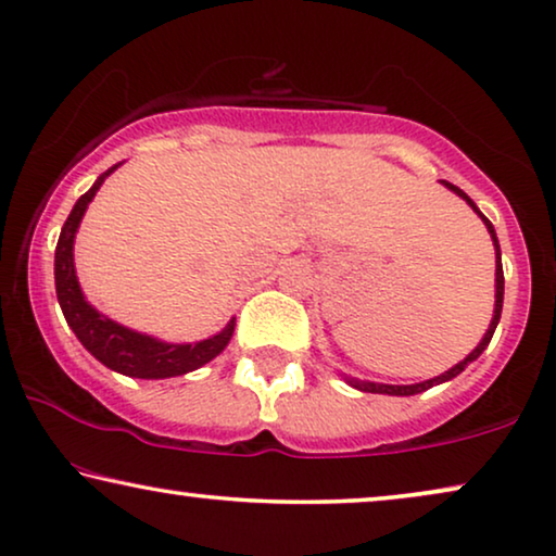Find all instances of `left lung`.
<instances>
[{"label":"left lung","instance_id":"1","mask_svg":"<svg viewBox=\"0 0 556 556\" xmlns=\"http://www.w3.org/2000/svg\"><path fill=\"white\" fill-rule=\"evenodd\" d=\"M443 186L445 189H451L453 193H456V197H460L464 199L468 206H471L476 214L481 216V222L486 224V229H489V233H491V239H494V249H496V304H494V317H491V325H489V330H486V334H483V340L479 342V345H476V350L473 353H468L464 359H460L458 365H453L451 370H445L443 375H438V378H431V380H424V382H416V386H386V382H367V380H357V378H348L345 375V380L350 382V386L353 388H357V390H363V393H382V395H416V393H424V390H428V388H433V386H441V382H445V380H451V378H456L458 372H464L468 365L473 363L476 357H479L483 350L489 348V342H491V338H494V330H496V325H498V319H502V307H504V269H502V247H498V239H496V231H494V224L489 222L486 216L481 214L479 211V206H476V203L466 197L464 191L458 189V186H453V184H448V181H443Z\"/></svg>","mask_w":556,"mask_h":556}]
</instances>
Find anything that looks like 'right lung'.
Segmentation results:
<instances>
[{
    "label": "right lung",
    "mask_w": 556,
    "mask_h": 556,
    "mask_svg": "<svg viewBox=\"0 0 556 556\" xmlns=\"http://www.w3.org/2000/svg\"><path fill=\"white\" fill-rule=\"evenodd\" d=\"M118 166L108 168L103 176H98L92 189L77 199L65 226H62L58 249H54V289H58V302L62 307V315L67 319L70 330L77 334L83 348L88 350L92 357L100 359L105 367H111V370L121 375H128V378H176V375L197 370V367L206 365L208 359H214L222 353V350L229 345L237 319H231V323L226 325L222 332L214 334V338L201 342H186V345H174V342L155 340L151 334H140L136 330H128V327L113 323L111 317L100 315V312L85 300L73 262L75 233L77 226L83 222L88 203L96 199L100 186H103L105 178Z\"/></svg>",
    "instance_id": "obj_1"
}]
</instances>
